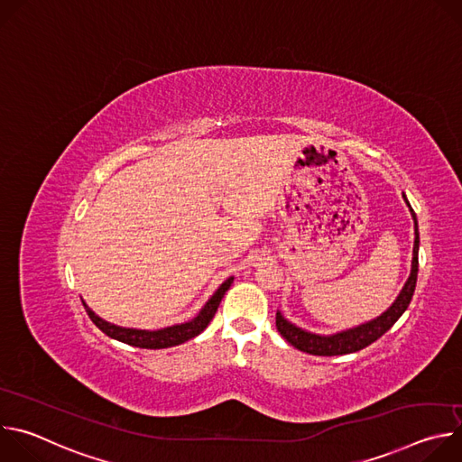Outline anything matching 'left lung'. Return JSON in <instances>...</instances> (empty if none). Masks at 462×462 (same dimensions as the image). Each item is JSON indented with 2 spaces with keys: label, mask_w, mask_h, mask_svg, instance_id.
<instances>
[{
  "label": "left lung",
  "mask_w": 462,
  "mask_h": 462,
  "mask_svg": "<svg viewBox=\"0 0 462 462\" xmlns=\"http://www.w3.org/2000/svg\"><path fill=\"white\" fill-rule=\"evenodd\" d=\"M406 199V195H404ZM408 203V199H406ZM410 207V203H408ZM413 221H415V246H413V263H411V274L402 289V292L399 294V298L394 300V303L376 319L364 323L360 327L349 328V331L333 335V337H319V335H312L303 331V328L292 325L291 321H287L282 312H276V327L280 335L296 349L309 353V355H316V356H337V355H349V353H356L360 349H365L367 346H371L373 342H376L382 335H385L389 328L394 325L404 310L408 309L413 292H415V285H417V273H419V230H417V216L413 212V208L410 207Z\"/></svg>",
  "instance_id": "left-lung-1"
}]
</instances>
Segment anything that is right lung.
Listing matches in <instances>:
<instances>
[{
    "mask_svg": "<svg viewBox=\"0 0 462 462\" xmlns=\"http://www.w3.org/2000/svg\"><path fill=\"white\" fill-rule=\"evenodd\" d=\"M232 282H234V278H228L217 289V292L208 300V303L203 307L199 316L193 318L188 323H180V325L161 328V331H137V328L116 327V325L107 323L102 318H98L86 303H84V307H86V312L89 314L91 321L100 328L102 333H106L107 337L118 340V342H124L127 346L141 347V349H164V347H173V346L184 344V342L195 338L197 335H201L205 328L208 327V323L212 321V318L216 316L217 307H219L225 292L230 289Z\"/></svg>",
    "mask_w": 462,
    "mask_h": 462,
    "instance_id": "add662e5",
    "label": "right lung"
}]
</instances>
